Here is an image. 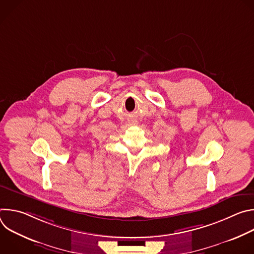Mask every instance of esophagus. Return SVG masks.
<instances>
[{
  "mask_svg": "<svg viewBox=\"0 0 254 254\" xmlns=\"http://www.w3.org/2000/svg\"><path fill=\"white\" fill-rule=\"evenodd\" d=\"M127 122H128V125H130V126H136V125L138 124V122H137L136 119H134V118H129V119L127 120Z\"/></svg>",
  "mask_w": 254,
  "mask_h": 254,
  "instance_id": "obj_1",
  "label": "esophagus"
}]
</instances>
